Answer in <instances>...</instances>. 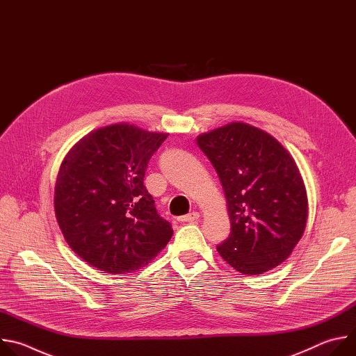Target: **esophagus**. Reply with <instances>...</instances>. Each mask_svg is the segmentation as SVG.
<instances>
[{
    "label": "esophagus",
    "mask_w": 356,
    "mask_h": 356,
    "mask_svg": "<svg viewBox=\"0 0 356 356\" xmlns=\"http://www.w3.org/2000/svg\"><path fill=\"white\" fill-rule=\"evenodd\" d=\"M198 217H200V214H198L197 211H191V213H188V214H186V216L179 217L177 220H179L180 222H194Z\"/></svg>",
    "instance_id": "esophagus-1"
}]
</instances>
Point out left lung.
I'll list each match as a JSON object with an SVG mask.
<instances>
[{
  "mask_svg": "<svg viewBox=\"0 0 356 356\" xmlns=\"http://www.w3.org/2000/svg\"><path fill=\"white\" fill-rule=\"evenodd\" d=\"M216 169L231 220L217 245L243 275H261L291 253L307 222V194L296 162L269 134L232 122L197 138Z\"/></svg>",
  "mask_w": 356,
  "mask_h": 356,
  "instance_id": "8db88e82",
  "label": "left lung"
}]
</instances>
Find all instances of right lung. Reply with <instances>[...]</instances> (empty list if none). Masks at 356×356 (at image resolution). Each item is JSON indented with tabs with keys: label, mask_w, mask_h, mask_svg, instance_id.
<instances>
[{
	"label": "right lung",
	"mask_w": 356,
	"mask_h": 356,
	"mask_svg": "<svg viewBox=\"0 0 356 356\" xmlns=\"http://www.w3.org/2000/svg\"><path fill=\"white\" fill-rule=\"evenodd\" d=\"M168 134L135 125L99 128L73 146L55 187V211L69 246L107 273L134 272L173 235L143 186L150 158Z\"/></svg>",
	"instance_id": "right-lung-1"
}]
</instances>
